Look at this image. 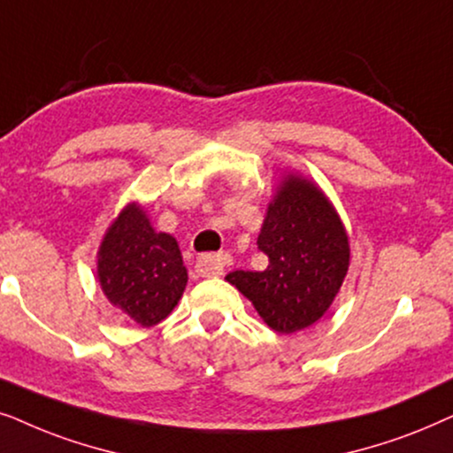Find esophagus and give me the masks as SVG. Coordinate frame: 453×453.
<instances>
[{"instance_id":"obj_1","label":"esophagus","mask_w":453,"mask_h":453,"mask_svg":"<svg viewBox=\"0 0 453 453\" xmlns=\"http://www.w3.org/2000/svg\"><path fill=\"white\" fill-rule=\"evenodd\" d=\"M232 265V257L227 252H217V255H201L196 258V273L203 277L223 275V271Z\"/></svg>"}]
</instances>
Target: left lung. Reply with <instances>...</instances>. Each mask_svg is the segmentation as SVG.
I'll return each mask as SVG.
<instances>
[{"label": "left lung", "instance_id": "1", "mask_svg": "<svg viewBox=\"0 0 453 453\" xmlns=\"http://www.w3.org/2000/svg\"><path fill=\"white\" fill-rule=\"evenodd\" d=\"M265 271H232L226 280L255 304L277 334L317 323L334 303L349 263L348 236L323 192L289 176L269 204L257 240Z\"/></svg>", "mask_w": 453, "mask_h": 453}]
</instances>
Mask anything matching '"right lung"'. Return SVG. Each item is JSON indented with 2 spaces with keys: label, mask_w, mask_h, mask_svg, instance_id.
<instances>
[{
  "label": "right lung",
  "mask_w": 453,
  "mask_h": 453,
  "mask_svg": "<svg viewBox=\"0 0 453 453\" xmlns=\"http://www.w3.org/2000/svg\"><path fill=\"white\" fill-rule=\"evenodd\" d=\"M99 281L111 304L150 327L178 304L188 273L176 238L155 232L144 211L128 204L101 244Z\"/></svg>",
  "instance_id": "obj_1"
}]
</instances>
